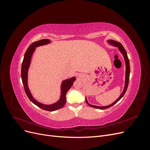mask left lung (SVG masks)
<instances>
[{"mask_svg":"<svg viewBox=\"0 0 150 150\" xmlns=\"http://www.w3.org/2000/svg\"><path fill=\"white\" fill-rule=\"evenodd\" d=\"M108 42H109V44L112 45V46H115V47H117L118 48L119 51H120V52L122 54V55L124 57V59H125V65H126V73H125V87H124V89L122 91V93L121 94V95L120 96V97L117 98L116 100L113 102L112 104H110V105H108V106H95V105H92V104H91L88 103V100H87V98H86V102L87 103L88 105L91 107H93L94 108H96V109H99V110H104V109H107L108 108H110L111 106H112L114 104H115L117 101H119L120 99L122 98V97L124 96L127 88H128V83H129V74H130V66H129V59L128 57V55H127V53L126 50L125 49L124 47L122 46V45L119 42H116L115 40H108Z\"/></svg>","mask_w":150,"mask_h":150,"instance_id":"1","label":"left lung"}]
</instances>
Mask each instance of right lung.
<instances>
[{
  "label": "right lung",
  "mask_w": 150,
  "mask_h": 150,
  "mask_svg": "<svg viewBox=\"0 0 150 150\" xmlns=\"http://www.w3.org/2000/svg\"><path fill=\"white\" fill-rule=\"evenodd\" d=\"M49 43H51V40L49 39H44L39 40L38 41L34 42L32 43L24 54V59L22 63V67H21V78L22 81V83L24 88L25 92L27 94V96L29 98L32 103H33L36 106H38L40 108L44 110L49 111H53L59 110V109L62 108L64 106V104L66 102V95L67 92L69 89L71 88V86L73 84L74 82L76 81V77H72L71 78L67 79L64 81H62L61 86V97L59 100L52 104H44L36 101L33 98V95L31 94V93L28 87V70L30 64V61L32 56L35 51V47L43 46V45H47Z\"/></svg>",
  "instance_id": "obj_1"
}]
</instances>
